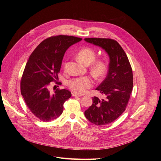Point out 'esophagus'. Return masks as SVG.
Wrapping results in <instances>:
<instances>
[{"label":"esophagus","mask_w":161,"mask_h":161,"mask_svg":"<svg viewBox=\"0 0 161 161\" xmlns=\"http://www.w3.org/2000/svg\"><path fill=\"white\" fill-rule=\"evenodd\" d=\"M72 96H76V97H82L83 96L82 95H80V94H77L75 92H73L72 93Z\"/></svg>","instance_id":"34e87169"}]
</instances>
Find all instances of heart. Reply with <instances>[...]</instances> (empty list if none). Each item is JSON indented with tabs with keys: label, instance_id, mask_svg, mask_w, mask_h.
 Listing matches in <instances>:
<instances>
[{
	"label": "heart",
	"instance_id": "heart-1",
	"mask_svg": "<svg viewBox=\"0 0 161 161\" xmlns=\"http://www.w3.org/2000/svg\"><path fill=\"white\" fill-rule=\"evenodd\" d=\"M78 58L85 65L91 64L96 58V53L91 48H85L78 53ZM67 64L64 63V69H66ZM92 73L97 78L101 77L106 70V66L101 61L94 62L91 67ZM94 81L92 78L88 76H78L69 80L67 83V86L77 94H83L93 85Z\"/></svg>",
	"mask_w": 161,
	"mask_h": 161
}]
</instances>
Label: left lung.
Here are the masks:
<instances>
[{"mask_svg":"<svg viewBox=\"0 0 161 161\" xmlns=\"http://www.w3.org/2000/svg\"><path fill=\"white\" fill-rule=\"evenodd\" d=\"M85 41L101 47L109 57L107 76L96 89L106 98L94 96L92 105L85 112L86 118L93 124L107 125L125 111L133 89L132 69L125 51L116 41L94 37Z\"/></svg>","mask_w":161,"mask_h":161,"instance_id":"8db88e82","label":"left lung"}]
</instances>
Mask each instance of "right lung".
Here are the masks:
<instances>
[{
	"label": "right lung",
	"instance_id": "add662e5",
	"mask_svg": "<svg viewBox=\"0 0 161 161\" xmlns=\"http://www.w3.org/2000/svg\"><path fill=\"white\" fill-rule=\"evenodd\" d=\"M82 39L72 36H53L41 42L30 55L22 75L20 89L26 106L42 122H50L63 112L64 103L72 96L67 89L51 93L49 86L58 78L66 51Z\"/></svg>",
	"mask_w": 161,
	"mask_h": 161
}]
</instances>
